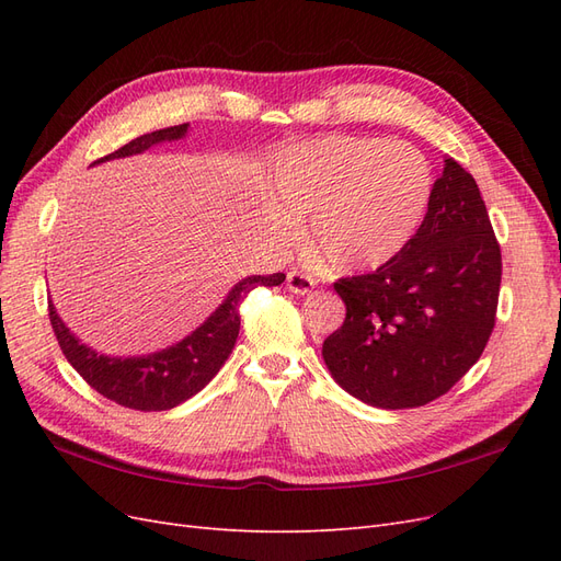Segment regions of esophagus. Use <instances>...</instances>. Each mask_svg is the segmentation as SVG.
Masks as SVG:
<instances>
[{"label": "esophagus", "instance_id": "esophagus-1", "mask_svg": "<svg viewBox=\"0 0 561 561\" xmlns=\"http://www.w3.org/2000/svg\"><path fill=\"white\" fill-rule=\"evenodd\" d=\"M316 287V280L307 274H301V271H290L287 274V290L295 293V295H309Z\"/></svg>", "mask_w": 561, "mask_h": 561}]
</instances>
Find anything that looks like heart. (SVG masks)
Returning a JSON list of instances; mask_svg holds the SVG:
<instances>
[{
  "instance_id": "heart-1",
  "label": "heart",
  "mask_w": 561,
  "mask_h": 561,
  "mask_svg": "<svg viewBox=\"0 0 561 561\" xmlns=\"http://www.w3.org/2000/svg\"><path fill=\"white\" fill-rule=\"evenodd\" d=\"M433 194L428 159L412 145L325 135L278 151L262 227L293 243L307 219L311 252L339 274L396 260L414 239Z\"/></svg>"
}]
</instances>
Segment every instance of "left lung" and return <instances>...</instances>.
<instances>
[{"label":"left lung","mask_w":561,"mask_h":561,"mask_svg":"<svg viewBox=\"0 0 561 561\" xmlns=\"http://www.w3.org/2000/svg\"><path fill=\"white\" fill-rule=\"evenodd\" d=\"M499 287L501 248L480 186L445 159L428 213L398 257L375 274L334 283L346 320L322 342V360L365 404H426L480 360Z\"/></svg>","instance_id":"8db88e82"}]
</instances>
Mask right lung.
<instances>
[{
    "label": "right lung",
    "mask_w": 561,
    "mask_h": 561,
    "mask_svg": "<svg viewBox=\"0 0 561 561\" xmlns=\"http://www.w3.org/2000/svg\"><path fill=\"white\" fill-rule=\"evenodd\" d=\"M190 133V124H180L171 128H161L154 133H145L140 138L130 140L114 154L95 161L105 163L112 159H126L142 154V151L163 145L184 140ZM285 280V274L268 276H248L236 283L222 304L201 322V325L186 334L173 346L147 355H107L98 353L89 344L65 325L58 316L54 301H48L50 325H54L58 344L65 358L93 386L100 396L107 400L140 412H163L194 398L198 390L206 388L210 379L225 365L229 353L239 339L241 316L239 307L243 297L257 285L274 287Z\"/></svg>",
    "instance_id": "obj_1"
}]
</instances>
